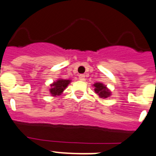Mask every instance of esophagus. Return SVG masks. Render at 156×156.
Instances as JSON below:
<instances>
[{
    "label": "esophagus",
    "mask_w": 156,
    "mask_h": 156,
    "mask_svg": "<svg viewBox=\"0 0 156 156\" xmlns=\"http://www.w3.org/2000/svg\"><path fill=\"white\" fill-rule=\"evenodd\" d=\"M85 75H84V74H80L79 75V79L81 80V81H84V80H85Z\"/></svg>",
    "instance_id": "1"
}]
</instances>
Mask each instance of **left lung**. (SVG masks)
Instances as JSON below:
<instances>
[{
	"mask_svg": "<svg viewBox=\"0 0 156 156\" xmlns=\"http://www.w3.org/2000/svg\"><path fill=\"white\" fill-rule=\"evenodd\" d=\"M93 86L95 87V93L101 98H107L111 95V92H109L106 86H104V84L98 82V83H95Z\"/></svg>",
	"mask_w": 156,
	"mask_h": 156,
	"instance_id": "obj_1",
	"label": "left lung"
}]
</instances>
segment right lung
<instances>
[{
  "mask_svg": "<svg viewBox=\"0 0 156 156\" xmlns=\"http://www.w3.org/2000/svg\"><path fill=\"white\" fill-rule=\"evenodd\" d=\"M70 82V80L64 79H59L56 82H54V83L51 85L50 93L52 96H59L63 93Z\"/></svg>",
  "mask_w": 156,
  "mask_h": 156,
  "instance_id": "1",
  "label": "right lung"
}]
</instances>
